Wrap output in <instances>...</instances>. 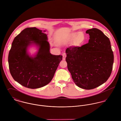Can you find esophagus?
Listing matches in <instances>:
<instances>
[{"instance_id":"34e87169","label":"esophagus","mask_w":121,"mask_h":121,"mask_svg":"<svg viewBox=\"0 0 121 121\" xmlns=\"http://www.w3.org/2000/svg\"><path fill=\"white\" fill-rule=\"evenodd\" d=\"M66 55L65 53H64L63 54V59L64 60H65V58H66Z\"/></svg>"}]
</instances>
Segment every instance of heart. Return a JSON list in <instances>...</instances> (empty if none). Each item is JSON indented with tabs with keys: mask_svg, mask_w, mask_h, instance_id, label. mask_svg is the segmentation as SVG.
I'll use <instances>...</instances> for the list:
<instances>
[{
	"mask_svg": "<svg viewBox=\"0 0 121 121\" xmlns=\"http://www.w3.org/2000/svg\"><path fill=\"white\" fill-rule=\"evenodd\" d=\"M70 39L73 40V43L75 45L79 46L84 42L85 36L82 32H75L70 34Z\"/></svg>",
	"mask_w": 121,
	"mask_h": 121,
	"instance_id": "heart-1",
	"label": "heart"
}]
</instances>
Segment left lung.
Masks as SVG:
<instances>
[{
  "label": "left lung",
  "mask_w": 121,
  "mask_h": 121,
  "mask_svg": "<svg viewBox=\"0 0 121 121\" xmlns=\"http://www.w3.org/2000/svg\"><path fill=\"white\" fill-rule=\"evenodd\" d=\"M89 43L81 47L66 50L69 71L75 84L85 90L95 89L109 78L113 68L114 54L109 39L100 30H86Z\"/></svg>",
  "instance_id": "1"
}]
</instances>
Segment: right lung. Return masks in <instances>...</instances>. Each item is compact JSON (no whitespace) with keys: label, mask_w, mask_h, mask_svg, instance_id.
<instances>
[{"label":"right lung","mask_w":121,"mask_h":121,"mask_svg":"<svg viewBox=\"0 0 121 121\" xmlns=\"http://www.w3.org/2000/svg\"><path fill=\"white\" fill-rule=\"evenodd\" d=\"M47 40V35L36 27L26 28L14 39L8 56L9 67L14 80L22 86L38 89L52 79L63 56L50 53ZM32 43L39 48L34 57L27 52Z\"/></svg>","instance_id":"right-lung-1"}]
</instances>
